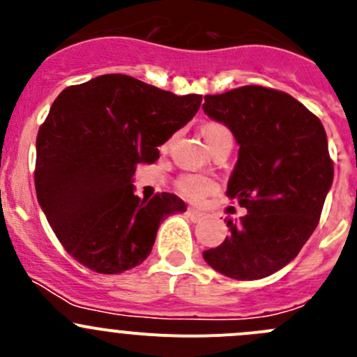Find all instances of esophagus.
Listing matches in <instances>:
<instances>
[{"instance_id":"1","label":"esophagus","mask_w":357,"mask_h":357,"mask_svg":"<svg viewBox=\"0 0 357 357\" xmlns=\"http://www.w3.org/2000/svg\"><path fill=\"white\" fill-rule=\"evenodd\" d=\"M186 214H188V218H190V219H192V221H193V222H200V221H202V219H204V218H205V214H204V212L197 211V208H192V207H190V208H188V211H186Z\"/></svg>"}]
</instances>
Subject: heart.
<instances>
[{
    "label": "heart",
    "instance_id": "obj_1",
    "mask_svg": "<svg viewBox=\"0 0 357 357\" xmlns=\"http://www.w3.org/2000/svg\"><path fill=\"white\" fill-rule=\"evenodd\" d=\"M204 136L207 145L212 146L221 139L231 138V132L226 126L219 124V122H211L204 128ZM212 188L214 185L211 179L200 174H185L178 179V190L190 200H202L208 192H212Z\"/></svg>",
    "mask_w": 357,
    "mask_h": 357
}]
</instances>
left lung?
<instances>
[{
  "label": "left lung",
  "instance_id": "1",
  "mask_svg": "<svg viewBox=\"0 0 357 357\" xmlns=\"http://www.w3.org/2000/svg\"><path fill=\"white\" fill-rule=\"evenodd\" d=\"M205 114L238 143L226 195L247 214L228 219L229 236L204 252L233 280H261L285 268L316 229L333 183L326 132L294 96L262 86L207 95Z\"/></svg>",
  "mask_w": 357,
  "mask_h": 357
}]
</instances>
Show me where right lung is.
I'll list each match as a JSON object with an SVG mask.
<instances>
[{
	"mask_svg": "<svg viewBox=\"0 0 357 357\" xmlns=\"http://www.w3.org/2000/svg\"><path fill=\"white\" fill-rule=\"evenodd\" d=\"M200 95L178 96L122 74L68 86L36 139L38 202L66 250L102 275L142 264L167 215L185 212L174 193L135 195L138 164L188 124Z\"/></svg>",
	"mask_w": 357,
	"mask_h": 357,
	"instance_id": "right-lung-1",
	"label": "right lung"
}]
</instances>
